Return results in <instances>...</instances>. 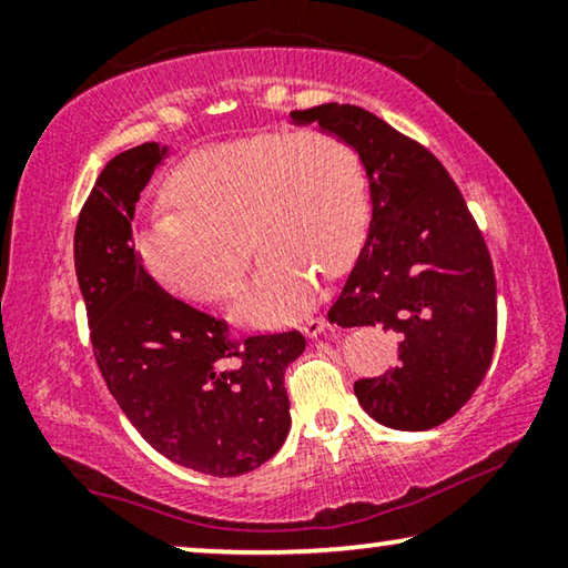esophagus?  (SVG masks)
<instances>
[{
    "instance_id": "esophagus-1",
    "label": "esophagus",
    "mask_w": 568,
    "mask_h": 568,
    "mask_svg": "<svg viewBox=\"0 0 568 568\" xmlns=\"http://www.w3.org/2000/svg\"><path fill=\"white\" fill-rule=\"evenodd\" d=\"M328 328V323H326V318H308L301 326V331H303V336L305 338H316V336H321L323 331Z\"/></svg>"
}]
</instances>
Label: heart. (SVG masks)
<instances>
[{
    "label": "heart",
    "instance_id": "b5f03b06",
    "mask_svg": "<svg viewBox=\"0 0 568 568\" xmlns=\"http://www.w3.org/2000/svg\"><path fill=\"white\" fill-rule=\"evenodd\" d=\"M176 212L136 235L154 281L212 303L237 291L247 237L257 267L232 308L240 326H281L316 295V273L338 275L366 237L372 196L362 156L328 131H267L194 151L166 179Z\"/></svg>",
    "mask_w": 568,
    "mask_h": 568
}]
</instances>
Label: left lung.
I'll return each instance as SVG.
<instances>
[{
    "instance_id": "1",
    "label": "left lung",
    "mask_w": 568,
    "mask_h": 568,
    "mask_svg": "<svg viewBox=\"0 0 568 568\" xmlns=\"http://www.w3.org/2000/svg\"><path fill=\"white\" fill-rule=\"evenodd\" d=\"M362 156L372 222L328 321L399 336L389 374L358 379L368 417L404 432L443 425L473 397L493 362L495 275L490 252L447 169L417 141L358 105L293 111Z\"/></svg>"
}]
</instances>
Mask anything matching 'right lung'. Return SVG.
Segmentation results:
<instances>
[{
  "instance_id": "obj_1",
  "label": "right lung",
  "mask_w": 568,
  "mask_h": 568,
  "mask_svg": "<svg viewBox=\"0 0 568 568\" xmlns=\"http://www.w3.org/2000/svg\"><path fill=\"white\" fill-rule=\"evenodd\" d=\"M169 146L149 141L108 161L75 227V275L108 392L171 463L235 478L267 463L291 429L283 374L298 331L235 344L222 321L169 295L133 250L141 189Z\"/></svg>"
}]
</instances>
